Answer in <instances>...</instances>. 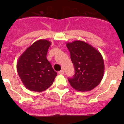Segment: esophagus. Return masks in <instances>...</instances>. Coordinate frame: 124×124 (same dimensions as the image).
<instances>
[{
	"label": "esophagus",
	"mask_w": 124,
	"mask_h": 124,
	"mask_svg": "<svg viewBox=\"0 0 124 124\" xmlns=\"http://www.w3.org/2000/svg\"><path fill=\"white\" fill-rule=\"evenodd\" d=\"M59 74H61V75L63 74H64V70H61L60 71H59Z\"/></svg>",
	"instance_id": "obj_1"
}]
</instances>
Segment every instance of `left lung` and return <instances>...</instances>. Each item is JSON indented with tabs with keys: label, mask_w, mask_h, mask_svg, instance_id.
I'll return each instance as SVG.
<instances>
[{
	"label": "left lung",
	"mask_w": 124,
	"mask_h": 124,
	"mask_svg": "<svg viewBox=\"0 0 124 124\" xmlns=\"http://www.w3.org/2000/svg\"><path fill=\"white\" fill-rule=\"evenodd\" d=\"M67 48L74 66L75 74L68 78L77 91H91L100 83L104 73V63L100 52L83 41L67 42Z\"/></svg>",
	"instance_id": "left-lung-1"
}]
</instances>
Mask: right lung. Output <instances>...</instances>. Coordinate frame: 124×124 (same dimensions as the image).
<instances>
[{
    "mask_svg": "<svg viewBox=\"0 0 124 124\" xmlns=\"http://www.w3.org/2000/svg\"><path fill=\"white\" fill-rule=\"evenodd\" d=\"M50 45L48 40H38L30 46L17 61L18 76L25 87L30 91H46L50 87L57 76L47 59Z\"/></svg>",
    "mask_w": 124,
    "mask_h": 124,
    "instance_id": "obj_1",
    "label": "right lung"
}]
</instances>
